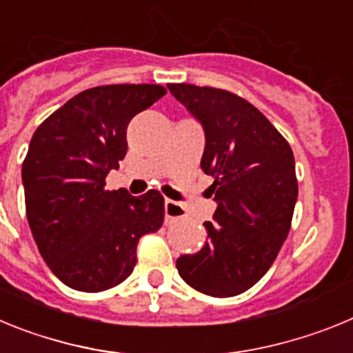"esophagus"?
<instances>
[{
	"mask_svg": "<svg viewBox=\"0 0 353 353\" xmlns=\"http://www.w3.org/2000/svg\"><path fill=\"white\" fill-rule=\"evenodd\" d=\"M164 212H166V219L170 221H179L182 217H185V210H183L182 205H179L173 199H166L164 201Z\"/></svg>",
	"mask_w": 353,
	"mask_h": 353,
	"instance_id": "34e87169",
	"label": "esophagus"
}]
</instances>
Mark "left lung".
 <instances>
[{
  "instance_id": "1",
  "label": "left lung",
  "mask_w": 353,
  "mask_h": 353,
  "mask_svg": "<svg viewBox=\"0 0 353 353\" xmlns=\"http://www.w3.org/2000/svg\"><path fill=\"white\" fill-rule=\"evenodd\" d=\"M203 125L201 170L217 201L208 240L176 260L180 277L212 297H233L272 267L292 226L299 185L288 141L251 102L212 86L168 84Z\"/></svg>"
}]
</instances>
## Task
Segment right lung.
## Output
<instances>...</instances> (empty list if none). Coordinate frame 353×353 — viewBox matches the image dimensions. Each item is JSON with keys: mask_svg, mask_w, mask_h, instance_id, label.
Returning <instances> with one entry per match:
<instances>
[{"mask_svg": "<svg viewBox=\"0 0 353 353\" xmlns=\"http://www.w3.org/2000/svg\"><path fill=\"white\" fill-rule=\"evenodd\" d=\"M166 93L161 84L84 90L40 123L23 162L31 233L43 261L79 292H104L136 267L138 242L164 223L152 189L108 191L105 176L127 154V125Z\"/></svg>", "mask_w": 353, "mask_h": 353, "instance_id": "1", "label": "right lung"}]
</instances>
